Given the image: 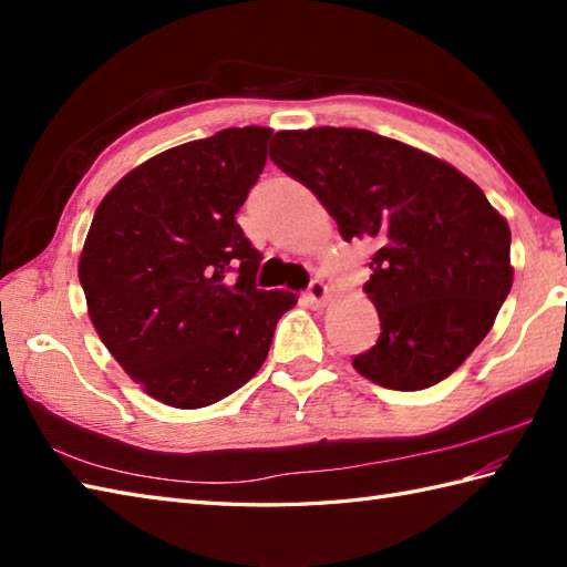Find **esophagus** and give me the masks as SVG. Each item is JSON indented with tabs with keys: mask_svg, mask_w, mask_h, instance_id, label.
Returning a JSON list of instances; mask_svg holds the SVG:
<instances>
[{
	"mask_svg": "<svg viewBox=\"0 0 567 567\" xmlns=\"http://www.w3.org/2000/svg\"><path fill=\"white\" fill-rule=\"evenodd\" d=\"M307 297H309L311 305L319 307L329 299V287L323 285V280H319V277H315V280H311L309 287H307Z\"/></svg>",
	"mask_w": 567,
	"mask_h": 567,
	"instance_id": "esophagus-1",
	"label": "esophagus"
}]
</instances>
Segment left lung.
<instances>
[{"label":"left lung","instance_id":"8db88e82","mask_svg":"<svg viewBox=\"0 0 567 567\" xmlns=\"http://www.w3.org/2000/svg\"><path fill=\"white\" fill-rule=\"evenodd\" d=\"M272 163L315 192L346 240L370 238L380 339L360 375L414 392L475 351L512 290L509 224L453 165L365 128L277 131Z\"/></svg>","mask_w":567,"mask_h":567}]
</instances>
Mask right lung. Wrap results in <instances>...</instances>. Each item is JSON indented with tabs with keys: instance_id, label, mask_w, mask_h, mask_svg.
<instances>
[{
	"instance_id": "1",
	"label": "right lung",
	"mask_w": 567,
	"mask_h": 567,
	"mask_svg": "<svg viewBox=\"0 0 567 567\" xmlns=\"http://www.w3.org/2000/svg\"><path fill=\"white\" fill-rule=\"evenodd\" d=\"M270 128H224L134 167L94 212L80 285L102 343L153 400L199 409L246 384L297 305L258 290L260 252L236 224Z\"/></svg>"
}]
</instances>
